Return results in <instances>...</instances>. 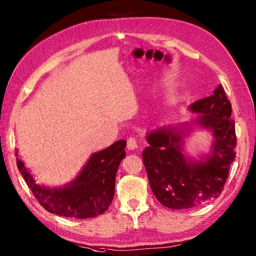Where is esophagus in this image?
Segmentation results:
<instances>
[{
	"label": "esophagus",
	"mask_w": 256,
	"mask_h": 256,
	"mask_svg": "<svg viewBox=\"0 0 256 256\" xmlns=\"http://www.w3.org/2000/svg\"><path fill=\"white\" fill-rule=\"evenodd\" d=\"M138 148V138L135 136L130 138L128 140V148L130 150H136Z\"/></svg>",
	"instance_id": "obj_1"
}]
</instances>
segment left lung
Masks as SVG:
<instances>
[{
	"label": "left lung",
	"mask_w": 256,
	"mask_h": 256,
	"mask_svg": "<svg viewBox=\"0 0 256 256\" xmlns=\"http://www.w3.org/2000/svg\"><path fill=\"white\" fill-rule=\"evenodd\" d=\"M189 110L197 113L190 123L162 126L146 134L150 145L142 153L152 192L162 206L176 210L196 208L218 198L236 157L234 121L222 86L212 96L190 104ZM192 124L210 130L214 138L210 154L200 160L187 156L183 150V140Z\"/></svg>",
	"instance_id": "8db88e82"
}]
</instances>
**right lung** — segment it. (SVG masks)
<instances>
[{
    "instance_id": "right-lung-1",
    "label": "right lung",
    "mask_w": 256,
    "mask_h": 256,
    "mask_svg": "<svg viewBox=\"0 0 256 256\" xmlns=\"http://www.w3.org/2000/svg\"><path fill=\"white\" fill-rule=\"evenodd\" d=\"M125 146L126 142L121 140L94 153L77 177L62 187L37 184L18 158V150L16 164L32 194L47 211L67 218H94L108 210L112 202L116 172L125 157Z\"/></svg>"
}]
</instances>
